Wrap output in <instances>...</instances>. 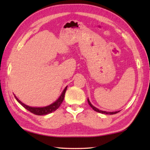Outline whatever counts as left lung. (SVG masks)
Segmentation results:
<instances>
[{
	"label": "left lung",
	"mask_w": 150,
	"mask_h": 150,
	"mask_svg": "<svg viewBox=\"0 0 150 150\" xmlns=\"http://www.w3.org/2000/svg\"><path fill=\"white\" fill-rule=\"evenodd\" d=\"M87 101L88 103V105H90V106L91 108H92L94 110L96 111V112H100V113H102V114H105V115H115V114H116L119 112L120 111H116V112H106V111H103V110H98V109L97 108H96L91 103V102L89 101V100H88V98L87 99Z\"/></svg>",
	"instance_id": "left-lung-1"
}]
</instances>
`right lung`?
I'll list each match as a JSON object with an SVG mask.
<instances>
[{
	"instance_id": "obj_1",
	"label": "right lung",
	"mask_w": 150,
	"mask_h": 150,
	"mask_svg": "<svg viewBox=\"0 0 150 150\" xmlns=\"http://www.w3.org/2000/svg\"><path fill=\"white\" fill-rule=\"evenodd\" d=\"M67 86L65 88V89L63 90V91L62 93V95L59 97V98L54 102V103H52V105H50L49 106H45V107H31V106H29L28 105H24V103H22L21 101H20L18 98L16 96H14L15 98H16V100L18 102L20 105H21L22 106L30 111V112H32L34 115H47V114L52 113V112H54L55 110H56L59 107L61 104L62 103L63 99H64L65 97V94L66 92V90H67Z\"/></svg>"
}]
</instances>
